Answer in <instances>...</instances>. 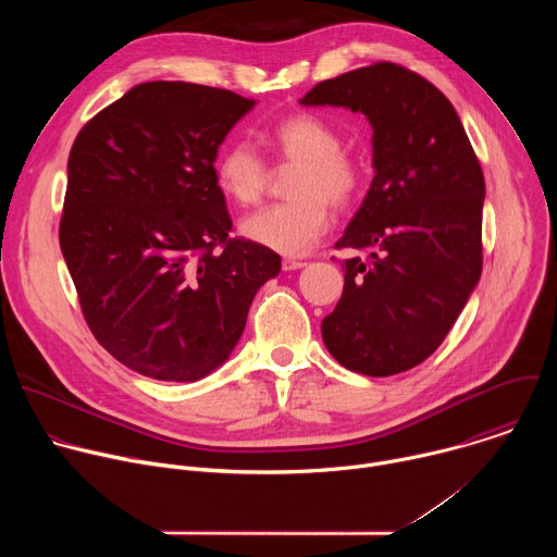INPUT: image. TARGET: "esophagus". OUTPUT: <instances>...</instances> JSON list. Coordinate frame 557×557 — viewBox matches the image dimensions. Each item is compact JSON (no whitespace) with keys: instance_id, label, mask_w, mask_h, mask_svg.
<instances>
[{"instance_id":"34e87169","label":"esophagus","mask_w":557,"mask_h":557,"mask_svg":"<svg viewBox=\"0 0 557 557\" xmlns=\"http://www.w3.org/2000/svg\"><path fill=\"white\" fill-rule=\"evenodd\" d=\"M304 267H306V262H301V260H293V258L282 260L284 271H297V269H304Z\"/></svg>"}]
</instances>
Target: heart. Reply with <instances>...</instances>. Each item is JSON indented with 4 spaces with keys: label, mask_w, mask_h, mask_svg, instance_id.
I'll return each mask as SVG.
<instances>
[{
    "label": "heart",
    "mask_w": 557,
    "mask_h": 557,
    "mask_svg": "<svg viewBox=\"0 0 557 557\" xmlns=\"http://www.w3.org/2000/svg\"><path fill=\"white\" fill-rule=\"evenodd\" d=\"M275 161L297 165L288 178V202L249 215L240 231L247 240L284 253L304 256L322 240L331 226L329 205L346 209L363 185L355 158L342 151V134L324 119L299 112L282 119L262 136ZM215 183L235 205H258L267 191L269 168L247 143L237 140L222 149L215 161Z\"/></svg>",
    "instance_id": "1"
}]
</instances>
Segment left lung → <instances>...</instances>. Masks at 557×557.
Returning <instances> with one entry per match:
<instances>
[{
  "label": "left lung",
  "mask_w": 557,
  "mask_h": 557,
  "mask_svg": "<svg viewBox=\"0 0 557 557\" xmlns=\"http://www.w3.org/2000/svg\"><path fill=\"white\" fill-rule=\"evenodd\" d=\"M299 103L361 112L374 132V178L337 243L368 258L342 264L344 293L322 322L324 344L352 372H406L443 344L481 280V163L447 97L404 65L357 67Z\"/></svg>",
  "instance_id": "8db88e82"
}]
</instances>
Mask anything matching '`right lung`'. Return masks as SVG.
Here are the masks:
<instances>
[{
	"instance_id": "add662e5",
	"label": "right lung",
	"mask_w": 557,
	"mask_h": 557,
	"mask_svg": "<svg viewBox=\"0 0 557 557\" xmlns=\"http://www.w3.org/2000/svg\"><path fill=\"white\" fill-rule=\"evenodd\" d=\"M253 99L185 84L134 86L78 132L59 245L97 342L158 381H198L243 337L282 260L245 237L215 183L224 136Z\"/></svg>"
}]
</instances>
